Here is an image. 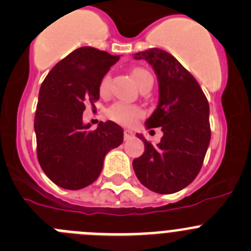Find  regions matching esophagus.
Segmentation results:
<instances>
[{"mask_svg":"<svg viewBox=\"0 0 251 251\" xmlns=\"http://www.w3.org/2000/svg\"><path fill=\"white\" fill-rule=\"evenodd\" d=\"M131 137H133L132 131H131V130H124V139L128 140V139H131Z\"/></svg>","mask_w":251,"mask_h":251,"instance_id":"34e87169","label":"esophagus"}]
</instances>
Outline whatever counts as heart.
I'll use <instances>...</instances> for the list:
<instances>
[{
    "instance_id": "heart-1",
    "label": "heart",
    "mask_w": 251,
    "mask_h": 251,
    "mask_svg": "<svg viewBox=\"0 0 251 251\" xmlns=\"http://www.w3.org/2000/svg\"><path fill=\"white\" fill-rule=\"evenodd\" d=\"M133 79L136 80L139 86L142 84L146 83L147 80H152V76L146 69L144 68L136 67L133 68L132 72ZM110 81H111V76L110 74H105L101 78L99 83V93L101 94L102 97L107 95L110 90ZM107 116L110 120L115 121V123L120 124L124 126H131L136 123L140 118L144 116V110L137 105H130V104H124V102H115L114 105L109 107L107 110Z\"/></svg>"
}]
</instances>
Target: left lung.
Here are the masks:
<instances>
[{
	"label": "left lung",
	"instance_id": "left-lung-1",
	"mask_svg": "<svg viewBox=\"0 0 251 251\" xmlns=\"http://www.w3.org/2000/svg\"><path fill=\"white\" fill-rule=\"evenodd\" d=\"M133 58L147 60L157 74L160 101L146 126L163 131L156 146L137 133L145 152L133 160V171L151 191L175 193L192 183L202 168L210 141L209 104L198 81L172 54L152 48Z\"/></svg>",
	"mask_w": 251,
	"mask_h": 251
}]
</instances>
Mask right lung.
I'll list each match as a JSON object with an SVG mask.
<instances>
[{
  "mask_svg": "<svg viewBox=\"0 0 251 251\" xmlns=\"http://www.w3.org/2000/svg\"><path fill=\"white\" fill-rule=\"evenodd\" d=\"M120 55L81 47L51 68L39 89L34 116L37 157L47 177L76 191L97 181L105 154L121 145L124 131L112 121L97 130L83 125L85 105L99 100V83Z\"/></svg>",
  "mask_w": 251,
  "mask_h": 251,
  "instance_id": "1",
  "label": "right lung"
}]
</instances>
